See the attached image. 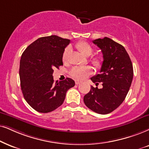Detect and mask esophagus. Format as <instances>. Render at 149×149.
I'll return each instance as SVG.
<instances>
[{"label":"esophagus","mask_w":149,"mask_h":149,"mask_svg":"<svg viewBox=\"0 0 149 149\" xmlns=\"http://www.w3.org/2000/svg\"><path fill=\"white\" fill-rule=\"evenodd\" d=\"M75 82H76V84H80V83H81V81L76 80V81H75Z\"/></svg>","instance_id":"esophagus-1"}]
</instances>
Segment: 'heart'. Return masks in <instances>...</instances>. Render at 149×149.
<instances>
[{
    "instance_id": "b5f03b06",
    "label": "heart",
    "mask_w": 149,
    "mask_h": 149,
    "mask_svg": "<svg viewBox=\"0 0 149 149\" xmlns=\"http://www.w3.org/2000/svg\"><path fill=\"white\" fill-rule=\"evenodd\" d=\"M76 47L81 54L85 56H91L93 52V49L92 47L86 42H80L76 45ZM69 49H66L64 51L63 54V62H67L68 59ZM93 65L97 68L100 67L102 65V61L99 58L95 57L92 58L91 60ZM91 73V68L89 66H83V67H74L71 69L70 71V75L73 78L77 80H83L86 78L90 73Z\"/></svg>"
}]
</instances>
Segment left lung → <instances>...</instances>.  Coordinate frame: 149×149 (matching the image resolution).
Returning a JSON list of instances; mask_svg holds the SVG:
<instances>
[{
  "mask_svg": "<svg viewBox=\"0 0 149 149\" xmlns=\"http://www.w3.org/2000/svg\"><path fill=\"white\" fill-rule=\"evenodd\" d=\"M100 49L104 61L100 73L91 78L102 88L91 86L84 96L88 109L99 114H107L116 109L125 100L133 80V69L130 57L122 45L104 37L93 40Z\"/></svg>",
  "mask_w": 149,
  "mask_h": 149,
  "instance_id": "8db88e82",
  "label": "left lung"
}]
</instances>
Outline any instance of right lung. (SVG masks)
<instances>
[{"label":"right lung","instance_id":"add662e5","mask_svg":"<svg viewBox=\"0 0 149 149\" xmlns=\"http://www.w3.org/2000/svg\"><path fill=\"white\" fill-rule=\"evenodd\" d=\"M69 42V39L55 35L41 37L22 53L20 86L24 98L37 111L49 113L61 106L67 91L75 85L69 78L60 82L53 78L54 69L63 65V54Z\"/></svg>","mask_w":149,"mask_h":149}]
</instances>
